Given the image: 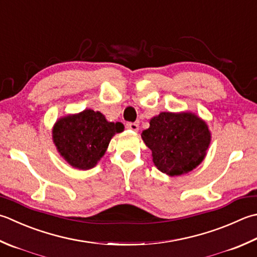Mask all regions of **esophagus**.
Segmentation results:
<instances>
[{"mask_svg":"<svg viewBox=\"0 0 257 257\" xmlns=\"http://www.w3.org/2000/svg\"><path fill=\"white\" fill-rule=\"evenodd\" d=\"M125 127L130 130H133V132H138V129H139L138 123H136V122H127L125 123Z\"/></svg>","mask_w":257,"mask_h":257,"instance_id":"1","label":"esophagus"}]
</instances>
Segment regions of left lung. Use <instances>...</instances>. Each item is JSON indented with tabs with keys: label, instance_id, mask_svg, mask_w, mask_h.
<instances>
[{
	"label": "left lung",
	"instance_id": "left-lung-1",
	"mask_svg": "<svg viewBox=\"0 0 257 257\" xmlns=\"http://www.w3.org/2000/svg\"><path fill=\"white\" fill-rule=\"evenodd\" d=\"M142 137L152 149L156 167L169 176L193 170L202 163L210 142L207 124L189 112H162L150 120Z\"/></svg>",
	"mask_w": 257,
	"mask_h": 257
}]
</instances>
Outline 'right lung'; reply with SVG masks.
<instances>
[{"label":"right lung","mask_w":257,"mask_h":257,"mask_svg":"<svg viewBox=\"0 0 257 257\" xmlns=\"http://www.w3.org/2000/svg\"><path fill=\"white\" fill-rule=\"evenodd\" d=\"M122 130V123L108 122L102 113L88 109L58 120L53 140L72 167L90 169L102 157L112 136Z\"/></svg>","instance_id":"1"}]
</instances>
